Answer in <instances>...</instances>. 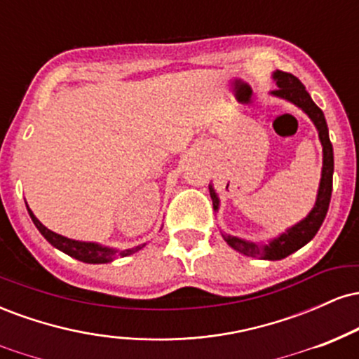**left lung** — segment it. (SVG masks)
Masks as SVG:
<instances>
[{
  "mask_svg": "<svg viewBox=\"0 0 359 359\" xmlns=\"http://www.w3.org/2000/svg\"><path fill=\"white\" fill-rule=\"evenodd\" d=\"M273 79L277 81L278 89L273 90L275 96L283 97V100L292 101L294 104H297L299 108H302L309 114V118L314 121V125L319 131L320 143H323V151H324V163H323V179H320L319 185V194H317V201L314 209L304 221H300L299 224H295L294 228L288 229L287 233H283L282 236L277 238L270 243V245H255V243L243 241L236 236H229V234H222L224 241L228 243L231 248H234L240 253L246 255V257L253 258H263V259H282L292 255L294 251L302 248L304 245H307L312 238L316 236L319 231L320 224L324 222L325 214H327L329 203H331V194H332V172H334V155H332V145L331 140H329V131H327V123H325L324 113L320 111L319 106L312 101L311 94L307 93L304 84L300 82L294 74H288L283 71H277L273 74ZM212 199V208L217 209L219 201H217L216 192L212 187H209Z\"/></svg>",
  "mask_w": 359,
  "mask_h": 359,
  "instance_id": "1",
  "label": "left lung"
}]
</instances>
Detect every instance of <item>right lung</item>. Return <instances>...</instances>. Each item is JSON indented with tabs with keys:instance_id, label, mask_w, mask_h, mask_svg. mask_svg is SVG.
<instances>
[{
	"instance_id": "add662e5",
	"label": "right lung",
	"mask_w": 359,
	"mask_h": 359,
	"mask_svg": "<svg viewBox=\"0 0 359 359\" xmlns=\"http://www.w3.org/2000/svg\"><path fill=\"white\" fill-rule=\"evenodd\" d=\"M28 214H30L32 221H34L36 229L43 234L45 240L50 243V245L55 246V248H59L60 251H64V253H67L69 257L81 259V262H84V263H106V262H111V259L116 258V257H128V255L135 253V251L143 248V245H140V246H135V248H130L125 251H114V250L102 248V246L94 245V243H81V241L69 240V238L60 236V234L53 233V231H50V229L45 228L42 222H40L34 216V212H32L30 209H28Z\"/></svg>"
}]
</instances>
